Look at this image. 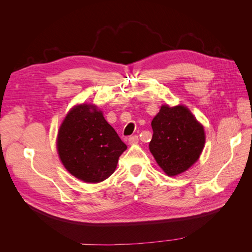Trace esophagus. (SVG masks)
Listing matches in <instances>:
<instances>
[{"label": "esophagus", "instance_id": "esophagus-1", "mask_svg": "<svg viewBox=\"0 0 252 252\" xmlns=\"http://www.w3.org/2000/svg\"><path fill=\"white\" fill-rule=\"evenodd\" d=\"M138 142H139V136L136 135V134L131 135L130 138L128 139V143H129V144H131V145H132V144H136Z\"/></svg>", "mask_w": 252, "mask_h": 252}]
</instances>
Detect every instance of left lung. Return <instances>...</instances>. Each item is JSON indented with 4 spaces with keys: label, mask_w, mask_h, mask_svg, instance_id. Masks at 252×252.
<instances>
[{
    "label": "left lung",
    "mask_w": 252,
    "mask_h": 252,
    "mask_svg": "<svg viewBox=\"0 0 252 252\" xmlns=\"http://www.w3.org/2000/svg\"><path fill=\"white\" fill-rule=\"evenodd\" d=\"M151 127L149 150L166 174H180L197 161L205 144L204 128L184 106H162Z\"/></svg>",
    "instance_id": "left-lung-1"
}]
</instances>
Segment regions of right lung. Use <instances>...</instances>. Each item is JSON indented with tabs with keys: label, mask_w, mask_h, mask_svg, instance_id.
<instances>
[{
	"label": "right lung",
	"mask_w": 252,
	"mask_h": 252,
	"mask_svg": "<svg viewBox=\"0 0 252 252\" xmlns=\"http://www.w3.org/2000/svg\"><path fill=\"white\" fill-rule=\"evenodd\" d=\"M57 146L65 168L87 183L109 178L127 148L102 111L87 104L68 112L60 127Z\"/></svg>",
	"instance_id": "1"
}]
</instances>
